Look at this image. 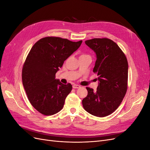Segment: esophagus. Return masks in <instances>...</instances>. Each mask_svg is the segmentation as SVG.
Segmentation results:
<instances>
[{
  "label": "esophagus",
  "instance_id": "1",
  "mask_svg": "<svg viewBox=\"0 0 150 150\" xmlns=\"http://www.w3.org/2000/svg\"><path fill=\"white\" fill-rule=\"evenodd\" d=\"M81 87V86L79 85H78V84H73V86H72V88H73L74 89H78Z\"/></svg>",
  "mask_w": 150,
  "mask_h": 150
}]
</instances>
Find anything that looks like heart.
<instances>
[{
  "label": "heart",
  "instance_id": "1",
  "mask_svg": "<svg viewBox=\"0 0 150 150\" xmlns=\"http://www.w3.org/2000/svg\"><path fill=\"white\" fill-rule=\"evenodd\" d=\"M84 56H89L88 55V54H83L80 56V57H84Z\"/></svg>",
  "mask_w": 150,
  "mask_h": 150
}]
</instances>
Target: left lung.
I'll return each instance as SVG.
<instances>
[{"label": "left lung", "mask_w": 150, "mask_h": 150, "mask_svg": "<svg viewBox=\"0 0 150 150\" xmlns=\"http://www.w3.org/2000/svg\"><path fill=\"white\" fill-rule=\"evenodd\" d=\"M96 54L93 69L98 76L96 91L87 87V96L83 101L84 110L91 115L104 117L119 107L128 89V64L126 57L113 40L94 38L85 41Z\"/></svg>", "instance_id": "obj_1"}]
</instances>
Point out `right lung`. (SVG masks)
Returning a JSON list of instances; mask_svg holds the SVG:
<instances>
[{"label":"right lung","instance_id":"obj_1","mask_svg":"<svg viewBox=\"0 0 150 150\" xmlns=\"http://www.w3.org/2000/svg\"><path fill=\"white\" fill-rule=\"evenodd\" d=\"M82 42L48 36L31 48L22 67V84L32 106L41 114L54 115L64 106L72 87L56 79V73Z\"/></svg>","mask_w":150,"mask_h":150}]
</instances>
